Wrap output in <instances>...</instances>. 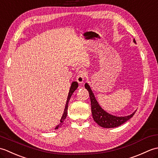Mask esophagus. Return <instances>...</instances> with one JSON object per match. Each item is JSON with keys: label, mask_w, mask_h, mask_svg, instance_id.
<instances>
[{"label": "esophagus", "mask_w": 158, "mask_h": 158, "mask_svg": "<svg viewBox=\"0 0 158 158\" xmlns=\"http://www.w3.org/2000/svg\"><path fill=\"white\" fill-rule=\"evenodd\" d=\"M85 72L83 71V70H79L78 74H77V81L80 84H81V83H83L84 81V79H85Z\"/></svg>", "instance_id": "obj_1"}]
</instances>
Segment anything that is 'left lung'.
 Listing matches in <instances>:
<instances>
[{"mask_svg":"<svg viewBox=\"0 0 158 158\" xmlns=\"http://www.w3.org/2000/svg\"><path fill=\"white\" fill-rule=\"evenodd\" d=\"M133 41L136 43L135 39H134ZM85 88L88 90L89 94L93 119L100 126L105 127V128L118 127L127 122V120H129L136 113V111H135L131 115L124 117H117L110 115V114L106 112L105 110H104V109H102L101 106L99 105L91 88L87 83L85 84Z\"/></svg>","mask_w":158,"mask_h":158,"instance_id":"1","label":"left lung"}]
</instances>
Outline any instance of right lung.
<instances>
[{
    "label": "right lung",
    "instance_id": "1",
    "mask_svg": "<svg viewBox=\"0 0 158 158\" xmlns=\"http://www.w3.org/2000/svg\"><path fill=\"white\" fill-rule=\"evenodd\" d=\"M77 88H78V83H77V81H73V82L72 83L71 86H70V90H69V95H68V98H67L66 106H65V109H64V113H63V115H62V117L61 119H60V123L55 127L56 130L61 127L62 125L63 124V123H64V119H66V115H67V110H68V105H69V100H70V97H71L72 94H73V92L75 91V89H76Z\"/></svg>",
    "mask_w": 158,
    "mask_h": 158
}]
</instances>
